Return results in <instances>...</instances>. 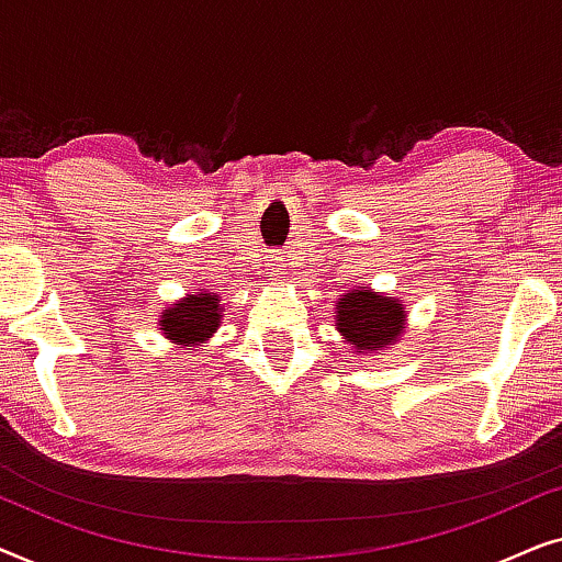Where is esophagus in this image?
<instances>
[{
    "mask_svg": "<svg viewBox=\"0 0 562 562\" xmlns=\"http://www.w3.org/2000/svg\"><path fill=\"white\" fill-rule=\"evenodd\" d=\"M268 271H271V276H276V279H281L283 271H286V266H283V258L281 256H273L271 268H268Z\"/></svg>",
    "mask_w": 562,
    "mask_h": 562,
    "instance_id": "1",
    "label": "esophagus"
}]
</instances>
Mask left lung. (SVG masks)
Instances as JSON below:
<instances>
[{
  "instance_id": "8db88e82",
  "label": "left lung",
  "mask_w": 562,
  "mask_h": 562,
  "mask_svg": "<svg viewBox=\"0 0 562 562\" xmlns=\"http://www.w3.org/2000/svg\"><path fill=\"white\" fill-rule=\"evenodd\" d=\"M404 317V306L394 296H379L366 289L352 291L337 302V329L356 345L358 352L391 345Z\"/></svg>"
}]
</instances>
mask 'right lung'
Instances as JSON below:
<instances>
[{"label":"right lung","mask_w":562,"mask_h":562,"mask_svg":"<svg viewBox=\"0 0 562 562\" xmlns=\"http://www.w3.org/2000/svg\"><path fill=\"white\" fill-rule=\"evenodd\" d=\"M220 299L212 294H191L181 304L164 312L160 329L176 342L194 345L220 327Z\"/></svg>","instance_id":"right-lung-1"}]
</instances>
